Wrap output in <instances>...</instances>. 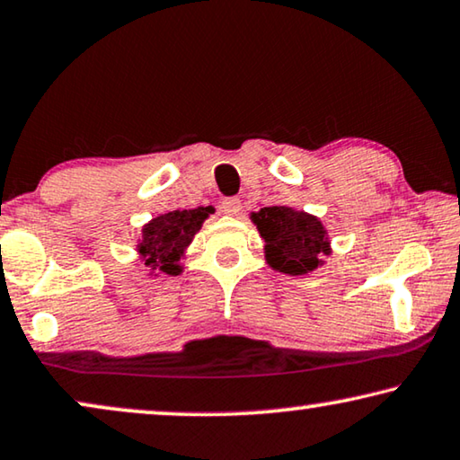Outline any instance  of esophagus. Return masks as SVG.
<instances>
[{"instance_id":"34e87169","label":"esophagus","mask_w":460,"mask_h":460,"mask_svg":"<svg viewBox=\"0 0 460 460\" xmlns=\"http://www.w3.org/2000/svg\"><path fill=\"white\" fill-rule=\"evenodd\" d=\"M221 210L229 217H237L242 212V202H239V198H225L221 202Z\"/></svg>"}]
</instances>
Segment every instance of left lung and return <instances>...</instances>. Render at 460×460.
I'll return each instance as SVG.
<instances>
[{"label": "left lung", "instance_id": "8db88e82", "mask_svg": "<svg viewBox=\"0 0 460 460\" xmlns=\"http://www.w3.org/2000/svg\"><path fill=\"white\" fill-rule=\"evenodd\" d=\"M264 239V258L273 270L306 275L323 267L332 254V242L319 218L289 206H267L250 215Z\"/></svg>", "mask_w": 460, "mask_h": 460}]
</instances>
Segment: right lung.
<instances>
[{
  "label": "right lung",
  "mask_w": 460,
  "mask_h": 460,
  "mask_svg": "<svg viewBox=\"0 0 460 460\" xmlns=\"http://www.w3.org/2000/svg\"><path fill=\"white\" fill-rule=\"evenodd\" d=\"M215 208L199 206L191 210H171L164 212L141 229V239H137V254L144 267L150 270L147 275H171L183 273L187 245L193 242L196 233Z\"/></svg>",
  "instance_id": "obj_1"
}]
</instances>
